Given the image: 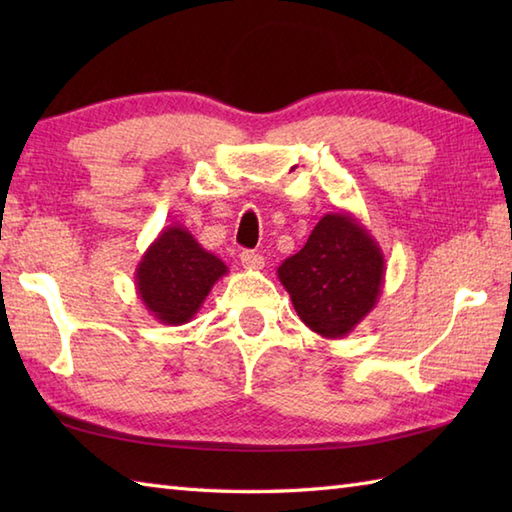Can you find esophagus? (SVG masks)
<instances>
[{
    "label": "esophagus",
    "instance_id": "esophagus-1",
    "mask_svg": "<svg viewBox=\"0 0 512 512\" xmlns=\"http://www.w3.org/2000/svg\"><path fill=\"white\" fill-rule=\"evenodd\" d=\"M239 259H242V266L248 268V270H262L264 268V257L255 253V250H242Z\"/></svg>",
    "mask_w": 512,
    "mask_h": 512
}]
</instances>
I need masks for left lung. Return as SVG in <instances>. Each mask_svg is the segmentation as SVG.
I'll return each instance as SVG.
<instances>
[{
    "label": "left lung",
    "instance_id": "obj_1",
    "mask_svg": "<svg viewBox=\"0 0 512 512\" xmlns=\"http://www.w3.org/2000/svg\"><path fill=\"white\" fill-rule=\"evenodd\" d=\"M299 319L325 339H343L376 308L385 255L352 213L323 215L306 246L277 268Z\"/></svg>",
    "mask_w": 512,
    "mask_h": 512
}]
</instances>
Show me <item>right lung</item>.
Wrapping results in <instances>:
<instances>
[{
    "label": "right lung",
    "instance_id": "right-lung-1",
    "mask_svg": "<svg viewBox=\"0 0 512 512\" xmlns=\"http://www.w3.org/2000/svg\"><path fill=\"white\" fill-rule=\"evenodd\" d=\"M228 273L226 264L204 250L187 228L165 226L140 257L136 292L151 317L165 325L189 323L215 281Z\"/></svg>",
    "mask_w": 512,
    "mask_h": 512
}]
</instances>
